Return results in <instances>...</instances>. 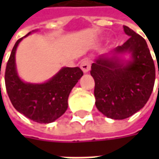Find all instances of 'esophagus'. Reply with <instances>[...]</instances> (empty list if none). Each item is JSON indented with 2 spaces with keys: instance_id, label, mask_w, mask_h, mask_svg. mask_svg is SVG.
Wrapping results in <instances>:
<instances>
[{
  "instance_id": "obj_1",
  "label": "esophagus",
  "mask_w": 159,
  "mask_h": 159,
  "mask_svg": "<svg viewBox=\"0 0 159 159\" xmlns=\"http://www.w3.org/2000/svg\"><path fill=\"white\" fill-rule=\"evenodd\" d=\"M90 66H91V62H90V60L89 59H84L82 60V62H81V64H80V68H81V70L86 73V72H89V70H90Z\"/></svg>"
}]
</instances>
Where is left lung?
Returning <instances> with one entry per match:
<instances>
[{"label": "left lung", "instance_id": "obj_1", "mask_svg": "<svg viewBox=\"0 0 159 159\" xmlns=\"http://www.w3.org/2000/svg\"><path fill=\"white\" fill-rule=\"evenodd\" d=\"M123 28L129 39L114 52H132L134 60L124 65L117 59L100 57L92 64L90 71L95 83V105L113 119H126L140 111L153 91L156 77L146 40L128 26Z\"/></svg>", "mask_w": 159, "mask_h": 159}]
</instances>
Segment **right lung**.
Masks as SVG:
<instances>
[{
	"label": "right lung",
	"instance_id": "1",
	"mask_svg": "<svg viewBox=\"0 0 159 159\" xmlns=\"http://www.w3.org/2000/svg\"><path fill=\"white\" fill-rule=\"evenodd\" d=\"M22 39L16 42L6 65L5 86L9 100L28 119L38 123H51L66 111L70 92L83 71L79 67H65L44 84L23 82L17 76L15 64L16 49Z\"/></svg>",
	"mask_w": 159,
	"mask_h": 159
}]
</instances>
